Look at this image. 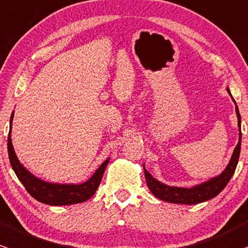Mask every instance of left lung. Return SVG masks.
<instances>
[{
    "label": "left lung",
    "instance_id": "1",
    "mask_svg": "<svg viewBox=\"0 0 248 248\" xmlns=\"http://www.w3.org/2000/svg\"><path fill=\"white\" fill-rule=\"evenodd\" d=\"M227 92L230 93V89L227 88ZM231 95V93H230ZM233 99V97H232ZM234 101V99H233ZM235 102V101H234ZM235 111L238 115V126H239V142L236 145L234 152H233L232 157H231L230 164L225 168V170L220 175L211 180L203 182V184L198 185V186L192 187V188H182V187H172L167 185L161 184L160 181L155 180L153 176L149 174L148 170L145 168V178L148 188L153 193L156 198L160 200L167 201V202L173 203H184V205H194V203H200L203 201H207L212 198L217 197L222 189L225 188L226 185L231 180L232 175L235 172L236 165H238L239 155H240L241 148V116L239 114L238 106L235 103Z\"/></svg>",
    "mask_w": 248,
    "mask_h": 248
}]
</instances>
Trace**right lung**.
<instances>
[{
    "label": "right lung",
    "instance_id": "obj_1",
    "mask_svg": "<svg viewBox=\"0 0 248 248\" xmlns=\"http://www.w3.org/2000/svg\"><path fill=\"white\" fill-rule=\"evenodd\" d=\"M14 118V113L10 116V128H12V122ZM8 154H9L10 165H12L14 172L18 180L23 184L26 189L34 199L43 203L51 206H63L73 205V203L83 202L92 198L96 192L100 182L102 180L103 173L106 167L109 162V157L100 166L89 180L80 185H61V184H50L40 180L39 178L29 173L26 168L18 161L16 156L15 151L12 143V138L8 135Z\"/></svg>",
    "mask_w": 248,
    "mask_h": 248
}]
</instances>
